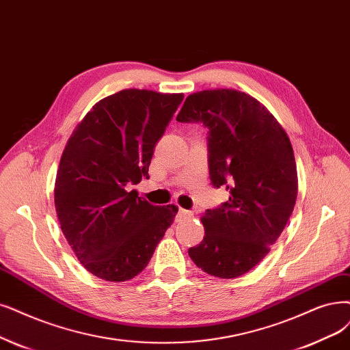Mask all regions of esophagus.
<instances>
[{"mask_svg":"<svg viewBox=\"0 0 350 350\" xmlns=\"http://www.w3.org/2000/svg\"><path fill=\"white\" fill-rule=\"evenodd\" d=\"M191 216H193L191 211H186V209L180 208L178 212H177V219H187V217H191Z\"/></svg>","mask_w":350,"mask_h":350,"instance_id":"obj_1","label":"esophagus"}]
</instances>
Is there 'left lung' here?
<instances>
[{
    "label": "left lung",
    "mask_w": 350,
    "mask_h": 350,
    "mask_svg": "<svg viewBox=\"0 0 350 350\" xmlns=\"http://www.w3.org/2000/svg\"><path fill=\"white\" fill-rule=\"evenodd\" d=\"M176 120L208 128L212 186L230 193L204 212V237L189 250L191 261L219 278L247 274L293 213L299 182L291 142L264 105L234 89L187 96Z\"/></svg>",
    "instance_id": "1"
}]
</instances>
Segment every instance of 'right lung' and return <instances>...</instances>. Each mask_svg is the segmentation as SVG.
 I'll use <instances>...</instances> for the list:
<instances>
[{
  "label": "right lung",
  "instance_id": "right-lung-1",
  "mask_svg": "<svg viewBox=\"0 0 350 350\" xmlns=\"http://www.w3.org/2000/svg\"><path fill=\"white\" fill-rule=\"evenodd\" d=\"M182 100V94L124 89L99 100L68 141L55 206L77 260L98 278L138 275L174 221V204L155 206L128 187L150 178L154 147Z\"/></svg>",
  "mask_w": 350,
  "mask_h": 350
}]
</instances>
